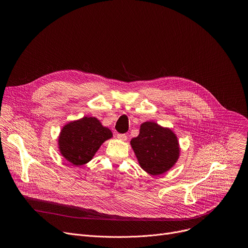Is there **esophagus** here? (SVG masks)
Segmentation results:
<instances>
[{
	"mask_svg": "<svg viewBox=\"0 0 248 248\" xmlns=\"http://www.w3.org/2000/svg\"><path fill=\"white\" fill-rule=\"evenodd\" d=\"M117 138L120 139V140H123V141H125L127 139V136L125 134H123V133H118L117 134Z\"/></svg>",
	"mask_w": 248,
	"mask_h": 248,
	"instance_id": "obj_1",
	"label": "esophagus"
}]
</instances>
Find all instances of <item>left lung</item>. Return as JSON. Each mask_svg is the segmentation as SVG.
<instances>
[{"instance_id":"obj_1","label":"left lung","mask_w":248,"mask_h":248,"mask_svg":"<svg viewBox=\"0 0 248 248\" xmlns=\"http://www.w3.org/2000/svg\"><path fill=\"white\" fill-rule=\"evenodd\" d=\"M130 145L140 167L152 175L166 172L180 157L178 137L170 128L154 122L141 124L138 136L131 139Z\"/></svg>"}]
</instances>
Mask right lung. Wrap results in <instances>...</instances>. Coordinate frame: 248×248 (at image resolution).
Masks as SVG:
<instances>
[{
    "label": "right lung",
    "mask_w": 248,
    "mask_h": 248,
    "mask_svg": "<svg viewBox=\"0 0 248 248\" xmlns=\"http://www.w3.org/2000/svg\"><path fill=\"white\" fill-rule=\"evenodd\" d=\"M112 136V131L103 126L99 120L83 117L62 128L58 144L66 161L75 166H81L91 161L103 142Z\"/></svg>",
    "instance_id": "add662e5"
}]
</instances>
